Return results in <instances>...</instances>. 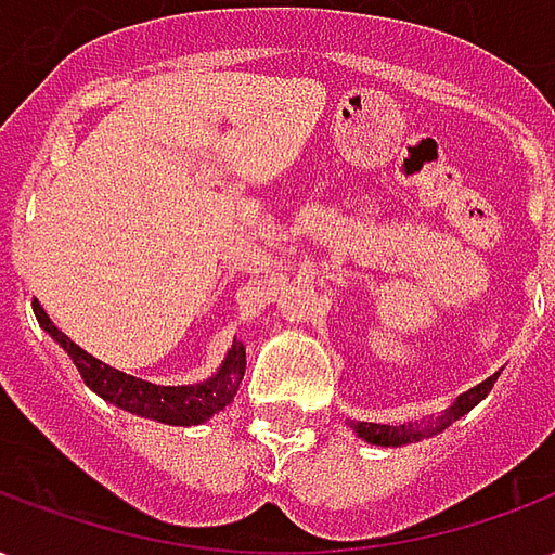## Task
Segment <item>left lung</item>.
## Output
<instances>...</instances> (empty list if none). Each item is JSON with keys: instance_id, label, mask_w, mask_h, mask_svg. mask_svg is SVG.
Masks as SVG:
<instances>
[{"instance_id": "left-lung-1", "label": "left lung", "mask_w": 555, "mask_h": 555, "mask_svg": "<svg viewBox=\"0 0 555 555\" xmlns=\"http://www.w3.org/2000/svg\"><path fill=\"white\" fill-rule=\"evenodd\" d=\"M493 384H496V374L493 377H488L485 384L473 386L469 392H464V396L454 401L452 408L446 410L442 416L430 418V425H425V428H410V425H374V422H357L353 428H357V434H360L362 440L374 442V446H401V442H410V440H418V437H425V434H437V430L449 428L454 418H461L464 413H469V410L476 408L481 398L488 396L490 389H493Z\"/></svg>"}]
</instances>
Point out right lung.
I'll list each match as a JSON object with an SVG mask.
<instances>
[{
	"mask_svg": "<svg viewBox=\"0 0 555 555\" xmlns=\"http://www.w3.org/2000/svg\"><path fill=\"white\" fill-rule=\"evenodd\" d=\"M35 309V318L38 324L50 333V336L67 350V357L74 360V365L82 374V380L89 389H94L103 401H109L115 408L127 410V413H137V416L157 418V422H166V425H198L205 422L214 413L225 408L237 396V386H241L243 369H246V350L243 345H231L229 357L222 362L210 380L195 386H157L147 384V380H139V377H130V374L118 372L106 362L94 360L91 353L74 345L70 338L59 330V326L47 318V312L41 309V302H31Z\"/></svg>",
	"mask_w": 555,
	"mask_h": 555,
	"instance_id": "obj_1",
	"label": "right lung"
}]
</instances>
